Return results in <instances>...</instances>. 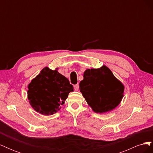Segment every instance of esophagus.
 Listing matches in <instances>:
<instances>
[{"instance_id":"esophagus-1","label":"esophagus","mask_w":153,"mask_h":153,"mask_svg":"<svg viewBox=\"0 0 153 153\" xmlns=\"http://www.w3.org/2000/svg\"><path fill=\"white\" fill-rule=\"evenodd\" d=\"M74 89H75V91H78V89H79V84H76L74 85Z\"/></svg>"}]
</instances>
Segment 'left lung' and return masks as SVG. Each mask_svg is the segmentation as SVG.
<instances>
[{"label": "left lung", "instance_id": "1", "mask_svg": "<svg viewBox=\"0 0 153 153\" xmlns=\"http://www.w3.org/2000/svg\"><path fill=\"white\" fill-rule=\"evenodd\" d=\"M79 85L83 96L96 113L113 110L123 97V85L105 66L87 69Z\"/></svg>", "mask_w": 153, "mask_h": 153}]
</instances>
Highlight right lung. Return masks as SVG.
<instances>
[{
  "instance_id": "add662e5",
  "label": "right lung",
  "mask_w": 153,
  "mask_h": 153,
  "mask_svg": "<svg viewBox=\"0 0 153 153\" xmlns=\"http://www.w3.org/2000/svg\"><path fill=\"white\" fill-rule=\"evenodd\" d=\"M28 99L36 112L45 115L56 113L73 91L67 78L46 67L28 86Z\"/></svg>"
}]
</instances>
